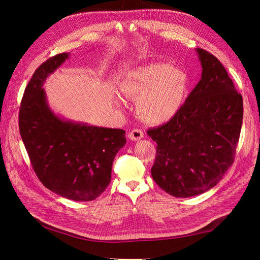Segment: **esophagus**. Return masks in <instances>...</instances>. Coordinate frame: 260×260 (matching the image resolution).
I'll return each instance as SVG.
<instances>
[{
  "mask_svg": "<svg viewBox=\"0 0 260 260\" xmlns=\"http://www.w3.org/2000/svg\"><path fill=\"white\" fill-rule=\"evenodd\" d=\"M144 137V133L142 130L140 129H133L130 133H129V139L132 141H139Z\"/></svg>",
  "mask_w": 260,
  "mask_h": 260,
  "instance_id": "1",
  "label": "esophagus"
}]
</instances>
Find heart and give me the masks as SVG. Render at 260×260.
<instances>
[{
  "label": "heart",
  "instance_id": "heart-1",
  "mask_svg": "<svg viewBox=\"0 0 260 260\" xmlns=\"http://www.w3.org/2000/svg\"><path fill=\"white\" fill-rule=\"evenodd\" d=\"M124 96L137 100V112L146 122L160 123L174 117L187 92V76L166 62H152L133 68L120 84ZM122 105V100L117 98Z\"/></svg>",
  "mask_w": 260,
  "mask_h": 260
}]
</instances>
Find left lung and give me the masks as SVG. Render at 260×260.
I'll return each mask as SVG.
<instances>
[{
    "label": "left lung",
    "mask_w": 260,
    "mask_h": 260,
    "mask_svg": "<svg viewBox=\"0 0 260 260\" xmlns=\"http://www.w3.org/2000/svg\"><path fill=\"white\" fill-rule=\"evenodd\" d=\"M202 78L171 119L147 130L155 141L152 177L175 198L205 193L234 161L243 120V99L217 57L196 49Z\"/></svg>",
    "instance_id": "8db88e82"
}]
</instances>
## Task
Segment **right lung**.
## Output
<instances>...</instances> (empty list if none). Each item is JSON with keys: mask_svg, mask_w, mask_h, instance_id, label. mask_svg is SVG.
I'll return each instance as SVG.
<instances>
[{"mask_svg": "<svg viewBox=\"0 0 260 260\" xmlns=\"http://www.w3.org/2000/svg\"><path fill=\"white\" fill-rule=\"evenodd\" d=\"M68 57L69 53L55 55L35 72L21 100L19 132L45 187L68 200L90 202L111 182L113 161L125 144V132L64 120L51 111L42 86Z\"/></svg>", "mask_w": 260, "mask_h": 260, "instance_id": "obj_1", "label": "right lung"}]
</instances>
